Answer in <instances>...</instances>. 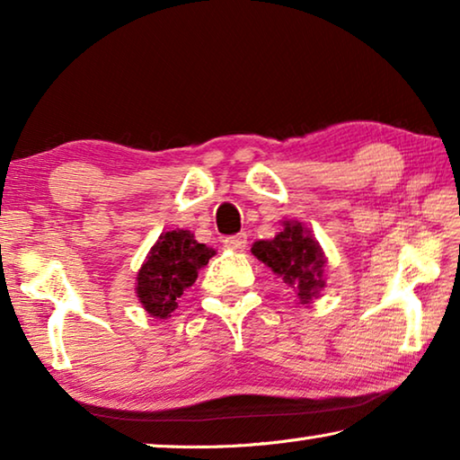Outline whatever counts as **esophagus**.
Instances as JSON below:
<instances>
[{"label":"esophagus","mask_w":460,"mask_h":460,"mask_svg":"<svg viewBox=\"0 0 460 460\" xmlns=\"http://www.w3.org/2000/svg\"><path fill=\"white\" fill-rule=\"evenodd\" d=\"M225 247L231 249V252H243L247 247V235L245 233H237V235H231V237H225Z\"/></svg>","instance_id":"esophagus-1"}]
</instances>
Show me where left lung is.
<instances>
[{
  "label": "left lung",
  "instance_id": "left-lung-1",
  "mask_svg": "<svg viewBox=\"0 0 460 460\" xmlns=\"http://www.w3.org/2000/svg\"><path fill=\"white\" fill-rule=\"evenodd\" d=\"M252 253L294 288L300 305H308L324 288L326 258L318 241L302 223H284L274 239L255 241Z\"/></svg>",
  "mask_w": 460,
  "mask_h": 460
}]
</instances>
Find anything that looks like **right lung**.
Here are the masks:
<instances>
[{
  "label": "right lung",
  "instance_id": "1",
  "mask_svg": "<svg viewBox=\"0 0 460 460\" xmlns=\"http://www.w3.org/2000/svg\"><path fill=\"white\" fill-rule=\"evenodd\" d=\"M215 255V249L199 243L190 231L162 233L137 271L136 294L147 314L168 318L178 308V298L194 284L199 270Z\"/></svg>",
  "mask_w": 460,
  "mask_h": 460
}]
</instances>
